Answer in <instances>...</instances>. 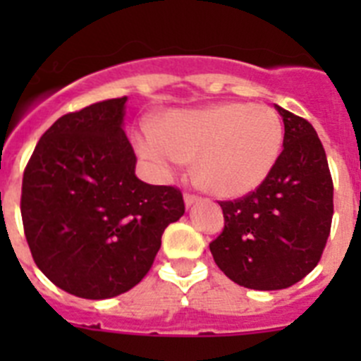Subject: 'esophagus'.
<instances>
[{
	"label": "esophagus",
	"mask_w": 361,
	"mask_h": 361,
	"mask_svg": "<svg viewBox=\"0 0 361 361\" xmlns=\"http://www.w3.org/2000/svg\"><path fill=\"white\" fill-rule=\"evenodd\" d=\"M197 200H199V197L193 195V193H186V195H184V202H186L188 208H190L191 204H195Z\"/></svg>",
	"instance_id": "obj_1"
}]
</instances>
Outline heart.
I'll list each match as a JSON object with an SVG mask.
<instances>
[{
  "mask_svg": "<svg viewBox=\"0 0 361 361\" xmlns=\"http://www.w3.org/2000/svg\"><path fill=\"white\" fill-rule=\"evenodd\" d=\"M139 153L161 177L197 157V180L220 197L253 191L275 168L283 124L267 104L222 103L200 110L168 111L159 128L142 124Z\"/></svg>",
  "mask_w": 361,
  "mask_h": 361,
  "instance_id": "heart-1",
  "label": "heart"
}]
</instances>
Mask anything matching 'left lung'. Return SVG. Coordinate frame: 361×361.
<instances>
[{"mask_svg": "<svg viewBox=\"0 0 361 361\" xmlns=\"http://www.w3.org/2000/svg\"><path fill=\"white\" fill-rule=\"evenodd\" d=\"M283 149L255 191L222 200L224 229L209 244L216 266L238 286L291 288L320 262L333 222V178L318 133L276 106Z\"/></svg>", "mask_w": 361, "mask_h": 361, "instance_id": "1", "label": "left lung"}]
</instances>
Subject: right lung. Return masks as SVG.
Instances as JSON below:
<instances>
[{"label":"right lung","mask_w":361,"mask_h":361,"mask_svg":"<svg viewBox=\"0 0 361 361\" xmlns=\"http://www.w3.org/2000/svg\"><path fill=\"white\" fill-rule=\"evenodd\" d=\"M124 103L106 99L59 117L23 173L21 219L32 258L79 298L130 291L152 267L164 229L184 215L178 188L137 178Z\"/></svg>","instance_id":"right-lung-1"}]
</instances>
